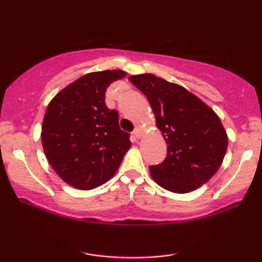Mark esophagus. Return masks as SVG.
<instances>
[{"label": "esophagus", "instance_id": "obj_1", "mask_svg": "<svg viewBox=\"0 0 262 262\" xmlns=\"http://www.w3.org/2000/svg\"><path fill=\"white\" fill-rule=\"evenodd\" d=\"M143 134H144V128H143L142 126H138V127H136V128H135V131H134V136H135V137L137 138V139L142 138Z\"/></svg>", "mask_w": 262, "mask_h": 262}]
</instances>
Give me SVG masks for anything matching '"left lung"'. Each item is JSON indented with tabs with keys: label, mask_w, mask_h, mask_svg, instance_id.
<instances>
[{
	"label": "left lung",
	"mask_w": 262,
	"mask_h": 262,
	"mask_svg": "<svg viewBox=\"0 0 262 262\" xmlns=\"http://www.w3.org/2000/svg\"><path fill=\"white\" fill-rule=\"evenodd\" d=\"M128 80L148 99L167 144L166 160L150 167L154 181L181 194L206 184L221 167L228 148L220 117L180 84L152 74L132 75Z\"/></svg>",
	"instance_id": "8db88e82"
}]
</instances>
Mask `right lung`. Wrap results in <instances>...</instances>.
<instances>
[{
    "mask_svg": "<svg viewBox=\"0 0 262 262\" xmlns=\"http://www.w3.org/2000/svg\"><path fill=\"white\" fill-rule=\"evenodd\" d=\"M126 76L123 70L85 74L57 93L41 126V143L53 170L68 185L93 189L110 180L131 148L116 110H108V85Z\"/></svg>",
    "mask_w": 262,
    "mask_h": 262,
    "instance_id": "add662e5",
    "label": "right lung"
}]
</instances>
